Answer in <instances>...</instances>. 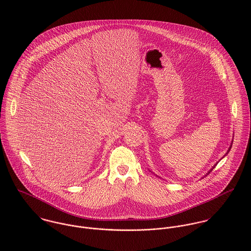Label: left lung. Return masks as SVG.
Segmentation results:
<instances>
[{"label": "left lung", "instance_id": "obj_1", "mask_svg": "<svg viewBox=\"0 0 251 251\" xmlns=\"http://www.w3.org/2000/svg\"><path fill=\"white\" fill-rule=\"evenodd\" d=\"M232 143H233V141H232ZM232 143H231V146H230V147H229V149H228V151H227V152H226V153H225V155H226V154H227V153H228V152H229V151H230V150H231V147H232ZM225 155H224V156H225ZM224 156H223V157H224ZM215 165H216V164H215ZM215 166H213V168H212V169H211V170H210V171H209V172H208V173H207V175H208V174H209V173H210V172H211V171H212V170H213V169H214V168H215ZM207 175H206V176H207Z\"/></svg>", "mask_w": 251, "mask_h": 251}]
</instances>
